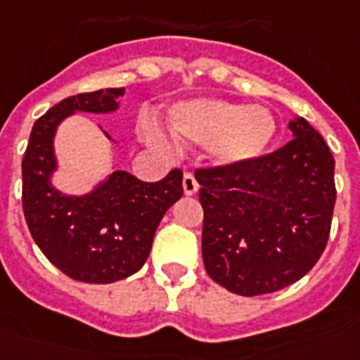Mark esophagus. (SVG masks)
I'll return each mask as SVG.
<instances>
[{
	"label": "esophagus",
	"instance_id": "1",
	"mask_svg": "<svg viewBox=\"0 0 360 360\" xmlns=\"http://www.w3.org/2000/svg\"><path fill=\"white\" fill-rule=\"evenodd\" d=\"M182 186H184V193L186 195H193V193H198L199 190V184L193 176V172H186L182 178Z\"/></svg>",
	"mask_w": 360,
	"mask_h": 360
}]
</instances>
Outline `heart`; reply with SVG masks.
Here are the masks:
<instances>
[{
    "instance_id": "1",
    "label": "heart",
    "mask_w": 360,
    "mask_h": 360,
    "mask_svg": "<svg viewBox=\"0 0 360 360\" xmlns=\"http://www.w3.org/2000/svg\"><path fill=\"white\" fill-rule=\"evenodd\" d=\"M170 126L188 143H209L220 165H243L259 159L276 134V122L264 107L226 101L191 99L170 109ZM155 140L159 136L153 134Z\"/></svg>"
}]
</instances>
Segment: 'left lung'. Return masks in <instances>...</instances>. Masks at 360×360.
Here are the masks:
<instances>
[{"mask_svg":"<svg viewBox=\"0 0 360 360\" xmlns=\"http://www.w3.org/2000/svg\"><path fill=\"white\" fill-rule=\"evenodd\" d=\"M293 140L243 165L195 170L207 274L253 297L297 282L326 248L335 205L334 155L303 117Z\"/></svg>","mask_w":360,"mask_h":360,"instance_id":"obj_1","label":"left lung"}]
</instances>
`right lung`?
Here are the masks:
<instances>
[{
  "instance_id": "obj_1",
  "label": "right lung",
  "mask_w": 360,
  "mask_h": 360,
  "mask_svg": "<svg viewBox=\"0 0 360 360\" xmlns=\"http://www.w3.org/2000/svg\"><path fill=\"white\" fill-rule=\"evenodd\" d=\"M120 96L124 88L63 99L34 122L22 159V209L34 241L61 272L86 284H111L138 272L165 212L184 193L178 169L159 182L115 170L86 195H65L53 188L57 126L76 111H117Z\"/></svg>"
}]
</instances>
